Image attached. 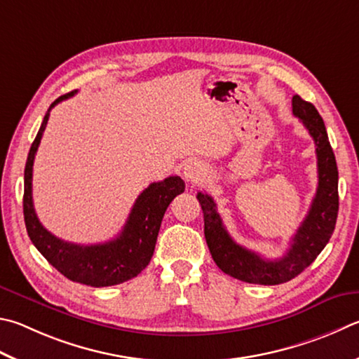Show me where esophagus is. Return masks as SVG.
Here are the masks:
<instances>
[{
    "instance_id": "esophagus-1",
    "label": "esophagus",
    "mask_w": 359,
    "mask_h": 359,
    "mask_svg": "<svg viewBox=\"0 0 359 359\" xmlns=\"http://www.w3.org/2000/svg\"><path fill=\"white\" fill-rule=\"evenodd\" d=\"M184 177L188 184H199V180L204 179V168L198 161H188L184 168Z\"/></svg>"
}]
</instances>
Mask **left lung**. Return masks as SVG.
<instances>
[{"label":"left lung","mask_w":359,"mask_h":359,"mask_svg":"<svg viewBox=\"0 0 359 359\" xmlns=\"http://www.w3.org/2000/svg\"><path fill=\"white\" fill-rule=\"evenodd\" d=\"M292 111L316 142L318 185L308 215L293 236L290 248L281 259L269 260L233 242L217 212L212 196L198 193L204 213V233L208 250L221 271L250 284L276 285L298 276L314 262L333 236L337 210V165L322 116L312 103L299 95L292 97Z\"/></svg>","instance_id":"left-lung-1"}]
</instances>
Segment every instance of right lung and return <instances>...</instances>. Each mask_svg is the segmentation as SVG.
Listing matches in <instances>:
<instances>
[{
    "mask_svg": "<svg viewBox=\"0 0 359 359\" xmlns=\"http://www.w3.org/2000/svg\"><path fill=\"white\" fill-rule=\"evenodd\" d=\"M75 93L61 95L51 103L43 122L32 141L25 166L23 215L28 236L39 252L70 281L108 287L126 283L138 276L151 262L157 243L163 215L177 194L185 191V182L179 175H171L161 182H154L135 201L127 223L119 236L105 243L76 245L55 237L39 221L32 204V165L43 130L47 127L51 108L69 99Z\"/></svg>",
    "mask_w": 359,
    "mask_h": 359,
    "instance_id": "1",
    "label": "right lung"
}]
</instances>
